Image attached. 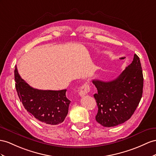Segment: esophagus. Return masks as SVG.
Returning <instances> with one entry per match:
<instances>
[{"label":"esophagus","instance_id":"34e87169","mask_svg":"<svg viewBox=\"0 0 156 156\" xmlns=\"http://www.w3.org/2000/svg\"><path fill=\"white\" fill-rule=\"evenodd\" d=\"M90 91V87L88 83L86 82L80 87V91H79V95H80L81 97H83L85 95H86L87 93H89Z\"/></svg>","mask_w":156,"mask_h":156}]
</instances>
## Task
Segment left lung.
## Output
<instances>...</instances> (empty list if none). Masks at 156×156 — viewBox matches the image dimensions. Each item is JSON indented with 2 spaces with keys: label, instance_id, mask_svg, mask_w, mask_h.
<instances>
[{
  "label": "left lung",
  "instance_id": "left-lung-1",
  "mask_svg": "<svg viewBox=\"0 0 156 156\" xmlns=\"http://www.w3.org/2000/svg\"><path fill=\"white\" fill-rule=\"evenodd\" d=\"M98 93L94 95L98 107L96 121L105 127H112L129 120L141 100L144 78L137 55L119 76L109 82L93 80Z\"/></svg>",
  "mask_w": 156,
  "mask_h": 156
}]
</instances>
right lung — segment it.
<instances>
[{"mask_svg":"<svg viewBox=\"0 0 156 156\" xmlns=\"http://www.w3.org/2000/svg\"><path fill=\"white\" fill-rule=\"evenodd\" d=\"M14 78L20 100L31 116L47 125H56L64 121L70 103L66 96V90L35 89L20 77L16 67Z\"/></svg>","mask_w":156,"mask_h":156,"instance_id":"add662e5","label":"right lung"}]
</instances>
